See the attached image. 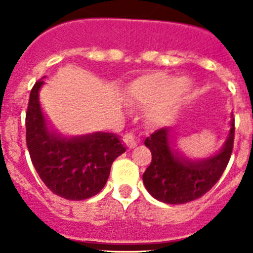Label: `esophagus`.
<instances>
[{
	"label": "esophagus",
	"instance_id": "obj_1",
	"mask_svg": "<svg viewBox=\"0 0 253 253\" xmlns=\"http://www.w3.org/2000/svg\"><path fill=\"white\" fill-rule=\"evenodd\" d=\"M124 142L125 145L127 146L128 148L134 147V146L137 145V138L134 137L133 133H126L124 136Z\"/></svg>",
	"mask_w": 253,
	"mask_h": 253
}]
</instances>
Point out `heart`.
Segmentation results:
<instances>
[{"instance_id":"obj_1","label":"heart","mask_w":253,"mask_h":253,"mask_svg":"<svg viewBox=\"0 0 253 253\" xmlns=\"http://www.w3.org/2000/svg\"><path fill=\"white\" fill-rule=\"evenodd\" d=\"M193 84L176 75L156 72L134 80L127 89L133 101L151 106L148 119L153 125L165 126L177 119L187 102Z\"/></svg>"}]
</instances>
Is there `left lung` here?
Here are the masks:
<instances>
[{"instance_id": "1", "label": "left lung", "mask_w": 253, "mask_h": 253, "mask_svg": "<svg viewBox=\"0 0 253 253\" xmlns=\"http://www.w3.org/2000/svg\"><path fill=\"white\" fill-rule=\"evenodd\" d=\"M230 133L222 148L211 157L191 160L178 152L171 141L172 128H160L145 140L152 161L142 176L146 190L152 197L169 205L195 201L209 192L230 161L235 137V120L231 115Z\"/></svg>"}]
</instances>
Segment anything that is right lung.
I'll list each match as a JSON object with an SVG mask.
<instances>
[{
  "mask_svg": "<svg viewBox=\"0 0 253 253\" xmlns=\"http://www.w3.org/2000/svg\"><path fill=\"white\" fill-rule=\"evenodd\" d=\"M40 80L31 89L26 112V142L31 161L55 195L81 201L96 196L110 176L111 166L126 151L119 136L108 132L67 137L49 129L40 105Z\"/></svg>",
  "mask_w": 253,
  "mask_h": 253,
  "instance_id": "obj_1",
  "label": "right lung"
}]
</instances>
